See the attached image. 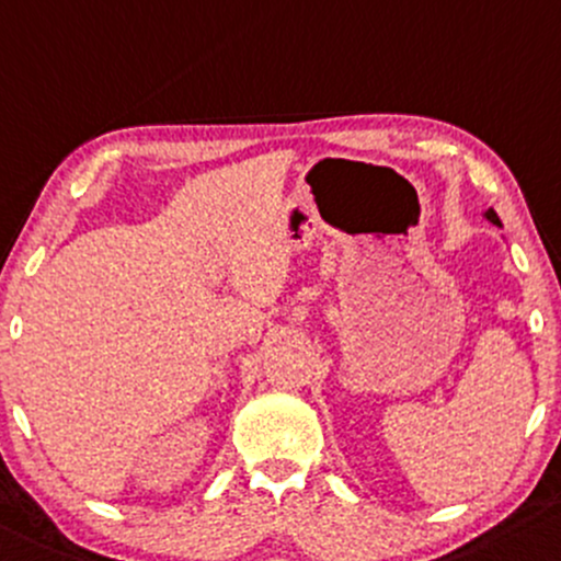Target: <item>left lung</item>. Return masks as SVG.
Listing matches in <instances>:
<instances>
[{"label":"left lung","instance_id":"1","mask_svg":"<svg viewBox=\"0 0 561 561\" xmlns=\"http://www.w3.org/2000/svg\"><path fill=\"white\" fill-rule=\"evenodd\" d=\"M488 219H490V222H495V225H501V219H499V214H495L493 209H490L488 211Z\"/></svg>","mask_w":561,"mask_h":561}]
</instances>
